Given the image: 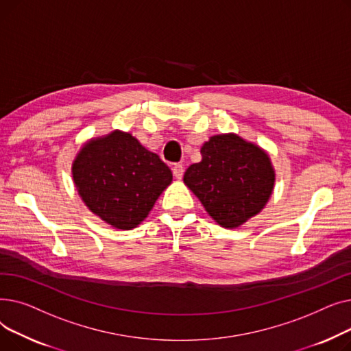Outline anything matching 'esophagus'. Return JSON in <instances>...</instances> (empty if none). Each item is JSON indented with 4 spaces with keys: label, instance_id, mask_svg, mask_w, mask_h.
Wrapping results in <instances>:
<instances>
[{
    "label": "esophagus",
    "instance_id": "esophagus-1",
    "mask_svg": "<svg viewBox=\"0 0 351 351\" xmlns=\"http://www.w3.org/2000/svg\"><path fill=\"white\" fill-rule=\"evenodd\" d=\"M172 172H173V175H175L176 179H182L183 172H185V169H183V165H182V163H175L173 168H172Z\"/></svg>",
    "mask_w": 351,
    "mask_h": 351
}]
</instances>
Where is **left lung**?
Wrapping results in <instances>:
<instances>
[{
    "label": "left lung",
    "mask_w": 351,
    "mask_h": 351,
    "mask_svg": "<svg viewBox=\"0 0 351 351\" xmlns=\"http://www.w3.org/2000/svg\"><path fill=\"white\" fill-rule=\"evenodd\" d=\"M202 160L183 175L185 185L223 228H237L259 213L271 195L269 155L234 134L215 135L200 147Z\"/></svg>",
    "instance_id": "obj_1"
}]
</instances>
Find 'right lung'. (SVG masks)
I'll return each mask as SVG.
<instances>
[{
	"label": "right lung",
	"mask_w": 351,
	"mask_h": 351,
	"mask_svg": "<svg viewBox=\"0 0 351 351\" xmlns=\"http://www.w3.org/2000/svg\"><path fill=\"white\" fill-rule=\"evenodd\" d=\"M85 205L122 230L138 226L172 182V172L131 134L115 131L86 143L72 165Z\"/></svg>",
	"instance_id": "obj_1"
}]
</instances>
